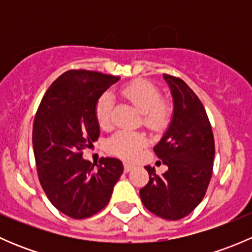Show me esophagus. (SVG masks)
<instances>
[{"instance_id":"esophagus-1","label":"esophagus","mask_w":252,"mask_h":252,"mask_svg":"<svg viewBox=\"0 0 252 252\" xmlns=\"http://www.w3.org/2000/svg\"><path fill=\"white\" fill-rule=\"evenodd\" d=\"M123 166H124V172H130L131 169L134 168V164L129 163V162H124Z\"/></svg>"}]
</instances>
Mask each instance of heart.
I'll return each mask as SVG.
<instances>
[{"label": "heart", "instance_id": "b5f03b06", "mask_svg": "<svg viewBox=\"0 0 252 252\" xmlns=\"http://www.w3.org/2000/svg\"><path fill=\"white\" fill-rule=\"evenodd\" d=\"M122 94L142 113L144 124L151 130H163L172 118V107L162 100L161 91L157 86L146 80L133 81L122 89ZM113 98L106 91L95 103V118L101 128L106 129L111 124ZM147 139L138 131L119 130L106 142V149L112 155L122 158H133L146 146Z\"/></svg>", "mask_w": 252, "mask_h": 252}]
</instances>
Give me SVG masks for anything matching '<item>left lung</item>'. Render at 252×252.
I'll list each match as a JSON object with an SVG mask.
<instances>
[{
  "instance_id": "left-lung-1",
  "label": "left lung",
  "mask_w": 252,
  "mask_h": 252,
  "mask_svg": "<svg viewBox=\"0 0 252 252\" xmlns=\"http://www.w3.org/2000/svg\"><path fill=\"white\" fill-rule=\"evenodd\" d=\"M173 96L169 128L154 151L168 171L158 175L146 166L150 180L140 199L154 215L168 220L184 218L204 199L212 177L215 139L204 105L182 79L163 74Z\"/></svg>"
}]
</instances>
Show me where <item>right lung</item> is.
I'll use <instances>...</instances> for the list:
<instances>
[{"label": "right lung", "mask_w": 252, "mask_h": 252, "mask_svg": "<svg viewBox=\"0 0 252 252\" xmlns=\"http://www.w3.org/2000/svg\"><path fill=\"white\" fill-rule=\"evenodd\" d=\"M118 80L93 70H68L51 84L35 114L32 147L40 184L51 204L74 220L105 208L123 173L118 158L102 157L98 164L83 158V150L100 136L96 101Z\"/></svg>", "instance_id": "right-lung-1"}]
</instances>
